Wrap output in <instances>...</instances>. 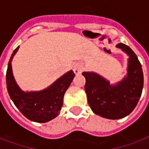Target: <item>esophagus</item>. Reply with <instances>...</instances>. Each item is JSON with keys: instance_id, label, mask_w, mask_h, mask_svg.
I'll return each mask as SVG.
<instances>
[{"instance_id": "obj_1", "label": "esophagus", "mask_w": 149, "mask_h": 149, "mask_svg": "<svg viewBox=\"0 0 149 149\" xmlns=\"http://www.w3.org/2000/svg\"><path fill=\"white\" fill-rule=\"evenodd\" d=\"M82 69H83V67H82V65H80V63H77L76 64L74 65V67H73V71H74L75 74H80V72H81V71H82Z\"/></svg>"}]
</instances>
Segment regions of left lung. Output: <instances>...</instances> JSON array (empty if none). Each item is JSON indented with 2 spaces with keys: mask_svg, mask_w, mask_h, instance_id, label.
<instances>
[{
  "mask_svg": "<svg viewBox=\"0 0 149 149\" xmlns=\"http://www.w3.org/2000/svg\"><path fill=\"white\" fill-rule=\"evenodd\" d=\"M117 47L130 55L127 77L117 85H110L94 72H84L88 102L95 114L109 119H119L133 111L139 101L144 85V75L138 58L127 45L118 43Z\"/></svg>",
  "mask_w": 149,
  "mask_h": 149,
  "instance_id": "left-lung-1",
  "label": "left lung"
}]
</instances>
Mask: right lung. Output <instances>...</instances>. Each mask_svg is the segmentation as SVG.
Returning a JSON list of instances; mask_svg holds the SVG:
<instances>
[{
    "mask_svg": "<svg viewBox=\"0 0 149 149\" xmlns=\"http://www.w3.org/2000/svg\"><path fill=\"white\" fill-rule=\"evenodd\" d=\"M18 49L19 47L14 49L8 64L6 84L8 95L27 118L35 122H48L59 114L63 105L64 95L74 78V72L72 70L66 72L43 91L24 92L17 86L12 72L11 61Z\"/></svg>",
    "mask_w": 149,
    "mask_h": 149,
    "instance_id": "add662e5",
    "label": "right lung"
}]
</instances>
